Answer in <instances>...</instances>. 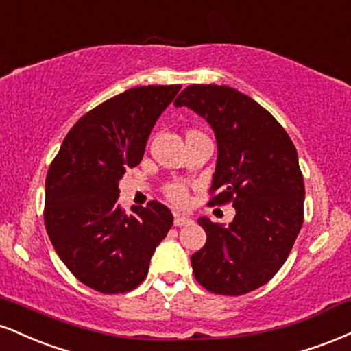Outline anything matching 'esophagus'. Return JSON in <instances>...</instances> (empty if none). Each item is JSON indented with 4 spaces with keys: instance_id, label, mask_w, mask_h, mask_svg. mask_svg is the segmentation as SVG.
Segmentation results:
<instances>
[{
    "instance_id": "obj_1",
    "label": "esophagus",
    "mask_w": 351,
    "mask_h": 351,
    "mask_svg": "<svg viewBox=\"0 0 351 351\" xmlns=\"http://www.w3.org/2000/svg\"><path fill=\"white\" fill-rule=\"evenodd\" d=\"M191 217L183 216V215H175V219H173V224L175 226H186V224H191Z\"/></svg>"
}]
</instances>
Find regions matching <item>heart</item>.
I'll return each instance as SVG.
<instances>
[{
  "label": "heart",
  "mask_w": 351,
  "mask_h": 351,
  "mask_svg": "<svg viewBox=\"0 0 351 351\" xmlns=\"http://www.w3.org/2000/svg\"><path fill=\"white\" fill-rule=\"evenodd\" d=\"M165 193H167V196L170 198V201H173L175 204H178V206H184V204L188 203V191L181 183L168 184L167 189H165Z\"/></svg>",
  "instance_id": "heart-1"
}]
</instances>
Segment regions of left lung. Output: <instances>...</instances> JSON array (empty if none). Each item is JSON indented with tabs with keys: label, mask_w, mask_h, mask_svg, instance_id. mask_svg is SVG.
I'll list each match as a JSON object with an SVG mask.
<instances>
[{
	"label": "left lung",
	"mask_w": 351,
	"mask_h": 351,
	"mask_svg": "<svg viewBox=\"0 0 351 351\" xmlns=\"http://www.w3.org/2000/svg\"><path fill=\"white\" fill-rule=\"evenodd\" d=\"M175 107L206 119L217 143L209 204L232 203L228 228L199 217L206 244L191 256L195 279L219 295L267 284L287 261L304 223L305 186L291 136L256 100L236 88L195 84Z\"/></svg>",
	"instance_id": "obj_1"
}]
</instances>
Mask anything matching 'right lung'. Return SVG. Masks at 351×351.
I'll use <instances>...</instances> for the list:
<instances>
[{"label":"right lung","instance_id":"1","mask_svg":"<svg viewBox=\"0 0 351 351\" xmlns=\"http://www.w3.org/2000/svg\"><path fill=\"white\" fill-rule=\"evenodd\" d=\"M181 86H142L87 112L52 160L46 176L44 223L56 252L87 287L102 293L134 291L170 231L173 215L150 201L119 204V181L142 162L147 140Z\"/></svg>","mask_w":351,"mask_h":351}]
</instances>
